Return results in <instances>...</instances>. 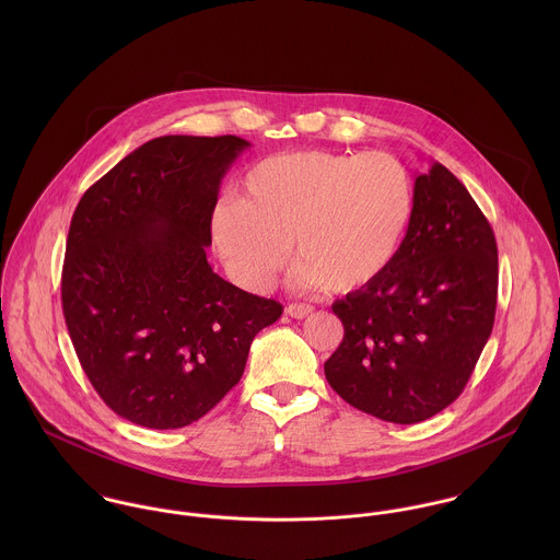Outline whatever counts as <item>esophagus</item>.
Wrapping results in <instances>:
<instances>
[{"label": "esophagus", "instance_id": "1", "mask_svg": "<svg viewBox=\"0 0 560 560\" xmlns=\"http://www.w3.org/2000/svg\"><path fill=\"white\" fill-rule=\"evenodd\" d=\"M313 313V306L311 304H289L287 306V315L293 317V319H304Z\"/></svg>", "mask_w": 560, "mask_h": 560}]
</instances>
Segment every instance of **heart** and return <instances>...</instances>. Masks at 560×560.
I'll list each match as a JSON object with an SVG mask.
<instances>
[{"label":"heart","instance_id":"obj_1","mask_svg":"<svg viewBox=\"0 0 560 560\" xmlns=\"http://www.w3.org/2000/svg\"><path fill=\"white\" fill-rule=\"evenodd\" d=\"M413 215V185L386 153L293 151L256 161L243 196L211 213V240L247 289L267 287L289 258L300 284L334 293L362 289L397 258Z\"/></svg>","mask_w":560,"mask_h":560}]
</instances>
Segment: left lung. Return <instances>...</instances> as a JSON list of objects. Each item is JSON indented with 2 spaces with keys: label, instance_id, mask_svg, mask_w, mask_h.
<instances>
[{
  "label": "left lung",
  "instance_id": "1",
  "mask_svg": "<svg viewBox=\"0 0 560 560\" xmlns=\"http://www.w3.org/2000/svg\"><path fill=\"white\" fill-rule=\"evenodd\" d=\"M498 245L464 183L433 163L413 183V215L395 262L336 300L345 336L325 362L340 399L413 424L457 399L491 334Z\"/></svg>",
  "mask_w": 560,
  "mask_h": 560
}]
</instances>
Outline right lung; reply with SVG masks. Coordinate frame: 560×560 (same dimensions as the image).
<instances>
[{
    "mask_svg": "<svg viewBox=\"0 0 560 560\" xmlns=\"http://www.w3.org/2000/svg\"><path fill=\"white\" fill-rule=\"evenodd\" d=\"M237 136L155 138L101 176L73 213L62 311L103 402L180 429L240 384L254 336L282 304L220 278L205 247Z\"/></svg>",
    "mask_w": 560,
    "mask_h": 560,
    "instance_id": "1",
    "label": "right lung"
}]
</instances>
